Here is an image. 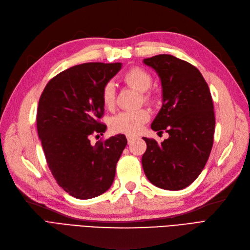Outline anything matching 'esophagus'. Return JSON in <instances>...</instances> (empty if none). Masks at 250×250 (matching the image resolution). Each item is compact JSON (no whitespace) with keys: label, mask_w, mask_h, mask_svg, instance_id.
Returning <instances> with one entry per match:
<instances>
[{"label":"esophagus","mask_w":250,"mask_h":250,"mask_svg":"<svg viewBox=\"0 0 250 250\" xmlns=\"http://www.w3.org/2000/svg\"><path fill=\"white\" fill-rule=\"evenodd\" d=\"M135 138L132 137V135H127V141H128V144H130Z\"/></svg>","instance_id":"1"}]
</instances>
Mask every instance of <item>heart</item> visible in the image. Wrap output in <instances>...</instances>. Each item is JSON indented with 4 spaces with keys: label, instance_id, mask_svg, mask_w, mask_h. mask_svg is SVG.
I'll return each instance as SVG.
<instances>
[{
    "label": "heart",
    "instance_id": "b5f03b06",
    "mask_svg": "<svg viewBox=\"0 0 250 250\" xmlns=\"http://www.w3.org/2000/svg\"><path fill=\"white\" fill-rule=\"evenodd\" d=\"M123 80L126 84L142 93V99L144 101L151 100L152 97L147 90L152 85V77L147 71L141 67H132L124 74ZM101 100L104 106L108 109L115 106L116 86L113 82L108 81L103 85L101 89ZM149 119L150 112L145 108L133 111H123L109 120V127L116 133L132 135L138 133Z\"/></svg>",
    "mask_w": 250,
    "mask_h": 250
}]
</instances>
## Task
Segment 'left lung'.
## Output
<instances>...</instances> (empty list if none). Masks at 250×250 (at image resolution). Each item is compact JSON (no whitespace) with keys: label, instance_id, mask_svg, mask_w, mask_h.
<instances>
[{"label":"left lung","instance_id":"obj_1","mask_svg":"<svg viewBox=\"0 0 250 250\" xmlns=\"http://www.w3.org/2000/svg\"><path fill=\"white\" fill-rule=\"evenodd\" d=\"M157 73L163 105L151 128L169 133L161 145L153 139L142 157L152 185L169 191L190 186L206 166L214 142L215 113L208 83L197 67L169 54L144 59Z\"/></svg>","mask_w":250,"mask_h":250}]
</instances>
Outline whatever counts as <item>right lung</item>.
Returning a JSON list of instances; mask_svg holds the SVG:
<instances>
[{
    "label": "right lung",
    "instance_id": "right-lung-1",
    "mask_svg": "<svg viewBox=\"0 0 250 250\" xmlns=\"http://www.w3.org/2000/svg\"><path fill=\"white\" fill-rule=\"evenodd\" d=\"M122 63L87 62L70 67L52 78L37 108V132L47 164L57 184L71 196L90 199L106 192L116 166L127 145L117 134L92 145V134H103L101 89ZM98 137V135H97Z\"/></svg>",
    "mask_w": 250,
    "mask_h": 250
}]
</instances>
